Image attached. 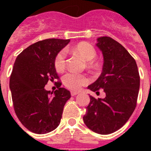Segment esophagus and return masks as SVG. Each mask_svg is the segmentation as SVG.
Returning a JSON list of instances; mask_svg holds the SVG:
<instances>
[{
	"mask_svg": "<svg viewBox=\"0 0 151 151\" xmlns=\"http://www.w3.org/2000/svg\"><path fill=\"white\" fill-rule=\"evenodd\" d=\"M79 92L76 91H71V95L72 96H75V95H77Z\"/></svg>",
	"mask_w": 151,
	"mask_h": 151,
	"instance_id": "34e87169",
	"label": "esophagus"
}]
</instances>
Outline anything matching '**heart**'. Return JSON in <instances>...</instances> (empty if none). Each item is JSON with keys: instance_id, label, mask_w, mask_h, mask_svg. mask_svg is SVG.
<instances>
[{"instance_id": "obj_1", "label": "heart", "mask_w": 151, "mask_h": 151, "mask_svg": "<svg viewBox=\"0 0 151 151\" xmlns=\"http://www.w3.org/2000/svg\"><path fill=\"white\" fill-rule=\"evenodd\" d=\"M71 51L73 54L79 56L87 61L88 66L93 67L94 65L93 60L97 56V52L91 45L88 42H80L72 47ZM66 52L61 50L57 54L54 60V66L57 72H63L66 67ZM64 85L69 89L78 90L88 82V78L82 74L74 73H68L63 77Z\"/></svg>"}]
</instances>
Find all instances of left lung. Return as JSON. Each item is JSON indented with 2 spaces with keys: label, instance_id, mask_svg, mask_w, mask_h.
I'll return each instance as SVG.
<instances>
[{
  "label": "left lung",
  "instance_id": "1",
  "mask_svg": "<svg viewBox=\"0 0 151 151\" xmlns=\"http://www.w3.org/2000/svg\"><path fill=\"white\" fill-rule=\"evenodd\" d=\"M96 46L104 57L102 73L88 86L92 91L104 89V98L90 95L83 121L89 129L109 134L122 128L134 112L140 88L135 60L122 45L110 37H100Z\"/></svg>",
  "mask_w": 151,
  "mask_h": 151
}]
</instances>
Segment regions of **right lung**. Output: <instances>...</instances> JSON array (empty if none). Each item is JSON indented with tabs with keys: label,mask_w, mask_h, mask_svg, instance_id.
<instances>
[{
	"label": "right lung",
	"mask_w": 151,
	"mask_h": 151,
	"mask_svg": "<svg viewBox=\"0 0 151 151\" xmlns=\"http://www.w3.org/2000/svg\"><path fill=\"white\" fill-rule=\"evenodd\" d=\"M70 40L49 38L30 45L17 56L10 78L13 107L21 123L32 132L46 134L60 122L64 105L71 97L60 88L51 92L45 86L59 78L54 60Z\"/></svg>",
	"instance_id": "add662e5"
}]
</instances>
